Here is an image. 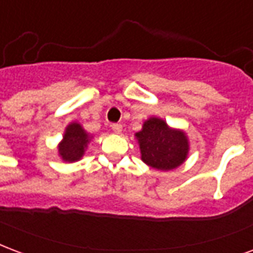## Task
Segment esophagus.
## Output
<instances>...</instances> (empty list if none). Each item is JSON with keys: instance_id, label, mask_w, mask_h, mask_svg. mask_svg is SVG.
Returning a JSON list of instances; mask_svg holds the SVG:
<instances>
[{"instance_id": "obj_1", "label": "esophagus", "mask_w": 253, "mask_h": 253, "mask_svg": "<svg viewBox=\"0 0 253 253\" xmlns=\"http://www.w3.org/2000/svg\"><path fill=\"white\" fill-rule=\"evenodd\" d=\"M111 128H112V131L117 132V134H121V132H122V125H121V123H112Z\"/></svg>"}]
</instances>
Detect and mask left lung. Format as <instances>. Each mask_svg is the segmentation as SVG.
<instances>
[{
	"mask_svg": "<svg viewBox=\"0 0 253 253\" xmlns=\"http://www.w3.org/2000/svg\"><path fill=\"white\" fill-rule=\"evenodd\" d=\"M142 161L158 170H173L186 160L189 145L182 131L170 128L162 119L150 118L136 132Z\"/></svg>",
	"mask_w": 253,
	"mask_h": 253,
	"instance_id": "left-lung-1",
	"label": "left lung"
}]
</instances>
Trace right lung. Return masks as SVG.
Wrapping results in <instances>:
<instances>
[{
	"mask_svg": "<svg viewBox=\"0 0 253 253\" xmlns=\"http://www.w3.org/2000/svg\"><path fill=\"white\" fill-rule=\"evenodd\" d=\"M89 136L79 123H71L65 130L64 139L59 146V154L65 162H75L84 154Z\"/></svg>",
	"mask_w": 253,
	"mask_h": 253,
	"instance_id": "1",
	"label": "right lung"
}]
</instances>
